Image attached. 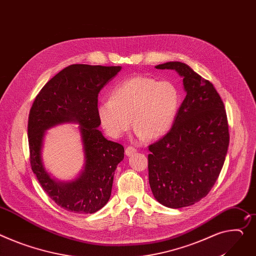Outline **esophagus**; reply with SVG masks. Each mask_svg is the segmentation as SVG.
I'll return each mask as SVG.
<instances>
[{
	"instance_id": "1",
	"label": "esophagus",
	"mask_w": 256,
	"mask_h": 256,
	"mask_svg": "<svg viewBox=\"0 0 256 256\" xmlns=\"http://www.w3.org/2000/svg\"><path fill=\"white\" fill-rule=\"evenodd\" d=\"M136 148H134V146H127L126 148V150H125V154H127V156H131V154H133L134 152H136Z\"/></svg>"
}]
</instances>
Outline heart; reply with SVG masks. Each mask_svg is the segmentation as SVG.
<instances>
[{
	"label": "heart",
	"mask_w": 256,
	"mask_h": 256,
	"mask_svg": "<svg viewBox=\"0 0 256 256\" xmlns=\"http://www.w3.org/2000/svg\"><path fill=\"white\" fill-rule=\"evenodd\" d=\"M180 92L170 81H156L135 76L118 85L110 100L97 110L102 127L112 138H119L131 126L146 140L165 135L173 125L180 106Z\"/></svg>",
	"instance_id": "b5f03b06"
}]
</instances>
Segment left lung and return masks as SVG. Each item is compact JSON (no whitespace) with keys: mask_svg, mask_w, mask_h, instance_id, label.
Wrapping results in <instances>:
<instances>
[{"mask_svg":"<svg viewBox=\"0 0 256 256\" xmlns=\"http://www.w3.org/2000/svg\"><path fill=\"white\" fill-rule=\"evenodd\" d=\"M184 78L186 96L170 131L148 146V182L159 203L182 208L199 202L213 188L230 144L224 104L213 85L178 62L156 66Z\"/></svg>","mask_w":256,"mask_h":256,"instance_id":"8db88e82","label":"left lung"}]
</instances>
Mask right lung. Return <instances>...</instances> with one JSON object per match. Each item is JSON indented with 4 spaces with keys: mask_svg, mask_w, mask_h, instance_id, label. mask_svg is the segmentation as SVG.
I'll use <instances>...</instances> for the list:
<instances>
[{
    "mask_svg": "<svg viewBox=\"0 0 256 256\" xmlns=\"http://www.w3.org/2000/svg\"><path fill=\"white\" fill-rule=\"evenodd\" d=\"M121 66L72 64L57 74L36 96L28 114L30 162L43 190L62 208L78 214L94 213L108 201L114 174L124 159L122 144L108 140L97 129L98 93ZM64 122L80 124L86 165L74 182L56 183L44 171L40 148L44 130Z\"/></svg>",
    "mask_w": 256,
    "mask_h": 256,
    "instance_id": "add662e5",
    "label": "right lung"
}]
</instances>
